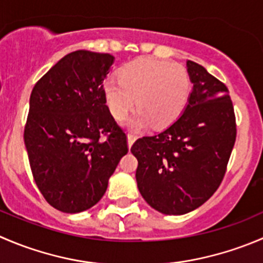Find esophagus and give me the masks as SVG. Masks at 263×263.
Here are the masks:
<instances>
[{
    "mask_svg": "<svg viewBox=\"0 0 263 263\" xmlns=\"http://www.w3.org/2000/svg\"><path fill=\"white\" fill-rule=\"evenodd\" d=\"M135 141H136V136H135V135L128 134V136H127V144H128L129 149H131V146L134 145Z\"/></svg>",
    "mask_w": 263,
    "mask_h": 263,
    "instance_id": "obj_1",
    "label": "esophagus"
}]
</instances>
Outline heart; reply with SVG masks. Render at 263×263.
I'll return each mask as SVG.
<instances>
[{"mask_svg": "<svg viewBox=\"0 0 263 263\" xmlns=\"http://www.w3.org/2000/svg\"><path fill=\"white\" fill-rule=\"evenodd\" d=\"M104 98L111 116L122 121L137 105L136 116L127 123L134 131L172 123L183 110L190 92V78L180 64L139 59L119 70V81L108 78Z\"/></svg>", "mask_w": 263, "mask_h": 263, "instance_id": "heart-1", "label": "heart"}]
</instances>
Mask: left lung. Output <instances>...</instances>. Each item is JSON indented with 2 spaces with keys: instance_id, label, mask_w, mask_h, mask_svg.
Instances as JSON below:
<instances>
[{
  "instance_id": "8db88e82",
  "label": "left lung",
  "mask_w": 263,
  "mask_h": 263,
  "mask_svg": "<svg viewBox=\"0 0 263 263\" xmlns=\"http://www.w3.org/2000/svg\"><path fill=\"white\" fill-rule=\"evenodd\" d=\"M187 104L171 126L131 147L136 181L145 202L163 215H185L207 202L226 172L236 137L229 90L194 61Z\"/></svg>"
}]
</instances>
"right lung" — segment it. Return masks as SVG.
I'll use <instances>...</instances> for the list:
<instances>
[{
	"mask_svg": "<svg viewBox=\"0 0 263 263\" xmlns=\"http://www.w3.org/2000/svg\"><path fill=\"white\" fill-rule=\"evenodd\" d=\"M113 63L110 53L74 51L30 93L24 129L30 170L45 199L61 212L93 207L128 152L126 134L104 98L103 82Z\"/></svg>",
	"mask_w": 263,
	"mask_h": 263,
	"instance_id": "1",
	"label": "right lung"
}]
</instances>
